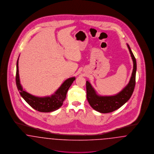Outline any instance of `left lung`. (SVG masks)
I'll return each instance as SVG.
<instances>
[{
  "mask_svg": "<svg viewBox=\"0 0 154 154\" xmlns=\"http://www.w3.org/2000/svg\"><path fill=\"white\" fill-rule=\"evenodd\" d=\"M127 46L130 52L133 62V69L132 76L128 84L120 92L114 96L98 95L89 82L87 81V97L91 106L96 111L101 113H109L117 110L127 102L133 92L136 84V73L137 65L136 58L129 45Z\"/></svg>",
  "mask_w": 154,
  "mask_h": 154,
  "instance_id": "8db88e82",
  "label": "left lung"
}]
</instances>
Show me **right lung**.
<instances>
[{"mask_svg": "<svg viewBox=\"0 0 154 154\" xmlns=\"http://www.w3.org/2000/svg\"><path fill=\"white\" fill-rule=\"evenodd\" d=\"M18 59L17 62L15 80L18 90L23 99L33 109L40 112H49L58 110L62 106L63 103L66 99L67 91L73 82L75 80V78L72 77L67 79L58 89L55 94L52 95L51 96L40 97L32 95L23 89L20 84L18 70Z\"/></svg>", "mask_w": 154, "mask_h": 154, "instance_id": "right-lung-1", "label": "right lung"}]
</instances>
